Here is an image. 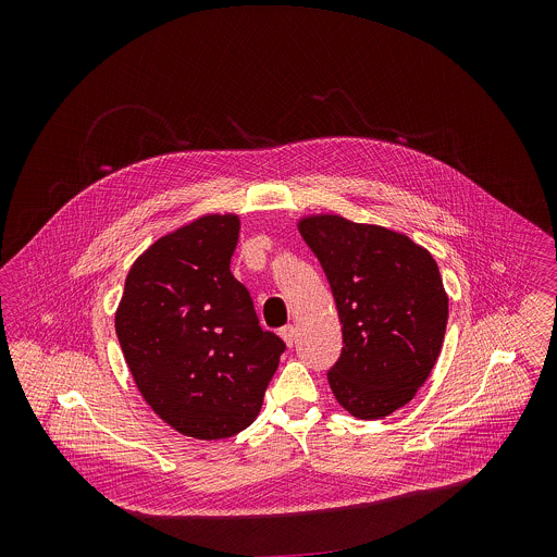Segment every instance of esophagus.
<instances>
[{
    "label": "esophagus",
    "mask_w": 557,
    "mask_h": 557,
    "mask_svg": "<svg viewBox=\"0 0 557 557\" xmlns=\"http://www.w3.org/2000/svg\"><path fill=\"white\" fill-rule=\"evenodd\" d=\"M278 334H281V338L285 341V345H287V347H294V343H296V327H294V325H285V327H281V330H278Z\"/></svg>",
    "instance_id": "34e87169"
}]
</instances>
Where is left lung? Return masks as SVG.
<instances>
[{
    "label": "left lung",
    "mask_w": 557,
    "mask_h": 557,
    "mask_svg": "<svg viewBox=\"0 0 557 557\" xmlns=\"http://www.w3.org/2000/svg\"><path fill=\"white\" fill-rule=\"evenodd\" d=\"M298 232L327 276L343 349L327 371L336 400L360 420L416 397L442 351L448 296L431 252L393 230L336 214L305 216Z\"/></svg>",
    "instance_id": "1"
}]
</instances>
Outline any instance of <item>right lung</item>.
Listing matches in <instances>:
<instances>
[{"instance_id": "obj_1", "label": "right lung", "mask_w": 557, "mask_h": 557, "mask_svg": "<svg viewBox=\"0 0 557 557\" xmlns=\"http://www.w3.org/2000/svg\"><path fill=\"white\" fill-rule=\"evenodd\" d=\"M238 236V214H206L157 239L133 263L115 311L141 397L195 440L244 431L285 351L230 270Z\"/></svg>"}]
</instances>
